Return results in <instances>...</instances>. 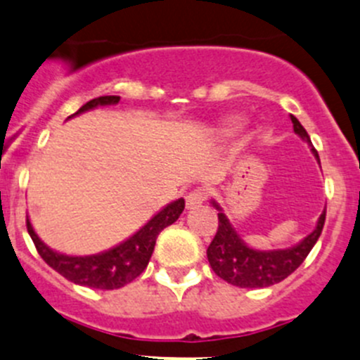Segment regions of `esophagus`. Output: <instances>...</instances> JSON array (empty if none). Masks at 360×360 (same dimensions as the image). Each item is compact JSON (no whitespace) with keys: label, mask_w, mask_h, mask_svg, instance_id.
<instances>
[{"label":"esophagus","mask_w":360,"mask_h":360,"mask_svg":"<svg viewBox=\"0 0 360 360\" xmlns=\"http://www.w3.org/2000/svg\"><path fill=\"white\" fill-rule=\"evenodd\" d=\"M205 198H207V191L202 190V188H197V190L190 191V193L186 195V207L188 209L198 207V205L204 204Z\"/></svg>","instance_id":"esophagus-1"}]
</instances>
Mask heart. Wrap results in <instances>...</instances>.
<instances>
[{
  "label": "heart",
  "mask_w": 360,
  "mask_h": 360,
  "mask_svg": "<svg viewBox=\"0 0 360 360\" xmlns=\"http://www.w3.org/2000/svg\"><path fill=\"white\" fill-rule=\"evenodd\" d=\"M243 127V123H240V120H230V121H226V124H225V128L229 131H236V130H239V128Z\"/></svg>",
  "instance_id": "1"
}]
</instances>
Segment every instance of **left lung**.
I'll return each instance as SVG.
<instances>
[{
  "instance_id": "1",
  "label": "left lung",
  "mask_w": 360,
  "mask_h": 360,
  "mask_svg": "<svg viewBox=\"0 0 360 360\" xmlns=\"http://www.w3.org/2000/svg\"><path fill=\"white\" fill-rule=\"evenodd\" d=\"M294 123V131L301 139H304L308 144H311L308 131L304 130L297 117L290 116ZM313 153L319 158V153L313 148ZM320 162V158H319ZM216 205V204H214ZM218 207V205H216ZM219 209V207H218ZM326 223V211L322 212L316 229L306 237L297 246L288 248V250H274V251H258L251 250L240 240L236 230L229 223L226 216L221 209L218 212V230H216L214 239L211 240L207 248V260L211 264L212 271L218 274L221 280L233 287L240 288H264L276 285L290 276L295 269L306 260L309 251L313 250L315 243L319 240L320 233Z\"/></svg>"
}]
</instances>
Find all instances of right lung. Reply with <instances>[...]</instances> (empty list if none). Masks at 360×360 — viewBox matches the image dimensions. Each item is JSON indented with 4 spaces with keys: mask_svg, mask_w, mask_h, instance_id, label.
Instances as JSON below:
<instances>
[{
    "mask_svg": "<svg viewBox=\"0 0 360 360\" xmlns=\"http://www.w3.org/2000/svg\"><path fill=\"white\" fill-rule=\"evenodd\" d=\"M117 102H120V96H98V98H93L84 103L75 114L95 109L98 105H110V103ZM183 209V198L172 202L165 209H162L155 218L149 219L130 239H127L112 250L105 251V253L91 255V257H68V255L56 253L38 239L30 219H26V226L38 255L44 258L45 264L54 269L56 273H59L72 283L82 285V287L114 290V288L124 287L137 276H141L142 271L148 267L158 233L165 226L172 225L181 216Z\"/></svg>",
    "mask_w": 360,
    "mask_h": 360,
    "instance_id": "1",
    "label": "right lung"
}]
</instances>
